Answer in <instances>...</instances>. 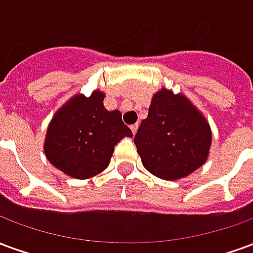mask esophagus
Wrapping results in <instances>:
<instances>
[{"mask_svg": "<svg viewBox=\"0 0 253 253\" xmlns=\"http://www.w3.org/2000/svg\"><path fill=\"white\" fill-rule=\"evenodd\" d=\"M130 128H131L132 134H135V132H137V130H138V125H132V126L130 127Z\"/></svg>", "mask_w": 253, "mask_h": 253, "instance_id": "1", "label": "esophagus"}]
</instances>
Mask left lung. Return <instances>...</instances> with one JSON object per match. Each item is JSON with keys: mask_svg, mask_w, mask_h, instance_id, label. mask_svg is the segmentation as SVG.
<instances>
[{"mask_svg": "<svg viewBox=\"0 0 253 253\" xmlns=\"http://www.w3.org/2000/svg\"><path fill=\"white\" fill-rule=\"evenodd\" d=\"M211 128L183 93L161 88L152 97L134 143L143 167L163 180H179L206 163Z\"/></svg>", "mask_w": 253, "mask_h": 253, "instance_id": "8db88e82", "label": "left lung"}]
</instances>
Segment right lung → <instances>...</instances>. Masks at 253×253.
Here are the masks:
<instances>
[{"label":"right lung","mask_w":253,"mask_h":253,"mask_svg":"<svg viewBox=\"0 0 253 253\" xmlns=\"http://www.w3.org/2000/svg\"><path fill=\"white\" fill-rule=\"evenodd\" d=\"M105 93L74 94L47 127L44 153L55 168L74 179H90L108 167L115 145L132 137L121 111L105 110Z\"/></svg>","instance_id":"add662e5"}]
</instances>
